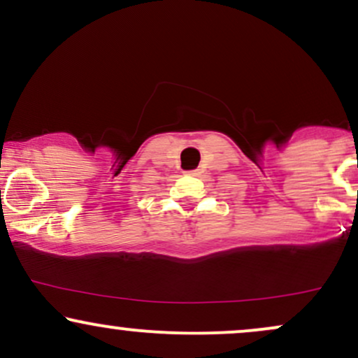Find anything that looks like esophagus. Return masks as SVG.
<instances>
[{"label": "esophagus", "mask_w": 358, "mask_h": 358, "mask_svg": "<svg viewBox=\"0 0 358 358\" xmlns=\"http://www.w3.org/2000/svg\"><path fill=\"white\" fill-rule=\"evenodd\" d=\"M188 175H192V176H196V175H200V171L199 170H192V171H187Z\"/></svg>", "instance_id": "1"}]
</instances>
